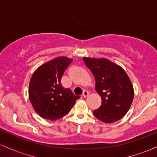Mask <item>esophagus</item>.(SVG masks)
<instances>
[{
  "instance_id": "1",
  "label": "esophagus",
  "mask_w": 157,
  "mask_h": 157,
  "mask_svg": "<svg viewBox=\"0 0 157 157\" xmlns=\"http://www.w3.org/2000/svg\"><path fill=\"white\" fill-rule=\"evenodd\" d=\"M89 91H88L87 90H84L83 93H82V97H86L89 96Z\"/></svg>"
}]
</instances>
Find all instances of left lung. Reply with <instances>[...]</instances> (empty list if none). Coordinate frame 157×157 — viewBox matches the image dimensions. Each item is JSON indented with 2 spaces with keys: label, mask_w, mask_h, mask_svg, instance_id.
Returning a JSON list of instances; mask_svg holds the SVG:
<instances>
[{
  "label": "left lung",
  "mask_w": 157,
  "mask_h": 157,
  "mask_svg": "<svg viewBox=\"0 0 157 157\" xmlns=\"http://www.w3.org/2000/svg\"><path fill=\"white\" fill-rule=\"evenodd\" d=\"M83 61L94 76L95 90L102 99L94 115L105 123L118 121L128 111L134 99L130 78L121 66L105 58L83 57Z\"/></svg>",
  "instance_id": "1"
}]
</instances>
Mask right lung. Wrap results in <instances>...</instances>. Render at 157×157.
<instances>
[{"label": "right lung", "instance_id": "1", "mask_svg": "<svg viewBox=\"0 0 157 157\" xmlns=\"http://www.w3.org/2000/svg\"><path fill=\"white\" fill-rule=\"evenodd\" d=\"M72 59L58 57L41 65L32 75L29 97L32 107L42 118L57 120L69 112L80 96L63 87L60 80Z\"/></svg>", "mask_w": 157, "mask_h": 157}]
</instances>
